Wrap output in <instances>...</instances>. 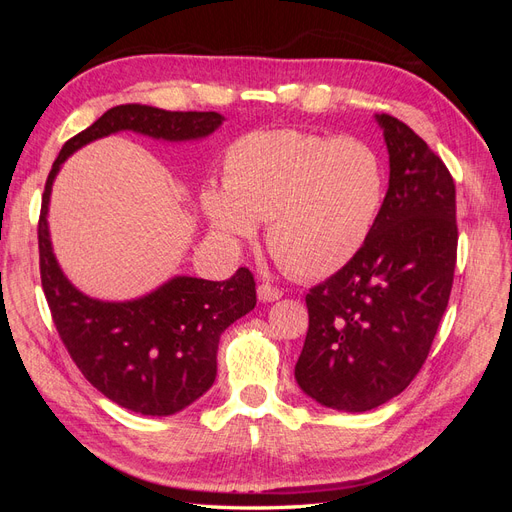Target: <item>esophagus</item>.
<instances>
[{
  "label": "esophagus",
  "instance_id": "34e87169",
  "mask_svg": "<svg viewBox=\"0 0 512 512\" xmlns=\"http://www.w3.org/2000/svg\"><path fill=\"white\" fill-rule=\"evenodd\" d=\"M282 294L284 292L277 286H271V284H260L258 286V301H262V303H271V301L282 299Z\"/></svg>",
  "mask_w": 512,
  "mask_h": 512
}]
</instances>
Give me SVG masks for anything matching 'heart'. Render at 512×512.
Masks as SVG:
<instances>
[{
	"instance_id": "obj_1",
	"label": "heart",
	"mask_w": 512,
	"mask_h": 512,
	"mask_svg": "<svg viewBox=\"0 0 512 512\" xmlns=\"http://www.w3.org/2000/svg\"><path fill=\"white\" fill-rule=\"evenodd\" d=\"M386 192L378 153L359 138L256 130L230 145L224 190L200 194L211 228L241 241L269 220L273 258L299 277H324L363 250Z\"/></svg>"
}]
</instances>
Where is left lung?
Wrapping results in <instances>:
<instances>
[{
  "mask_svg": "<svg viewBox=\"0 0 512 512\" xmlns=\"http://www.w3.org/2000/svg\"><path fill=\"white\" fill-rule=\"evenodd\" d=\"M376 121L389 190L363 250L307 292L309 329L294 367L307 397L342 412L386 404L421 371L457 262L451 173L404 121Z\"/></svg>",
  "mask_w": 512,
  "mask_h": 512,
  "instance_id": "8db88e82",
  "label": "left lung"
}]
</instances>
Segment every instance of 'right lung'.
<instances>
[{"label":"right lung","mask_w":512,"mask_h":512,"mask_svg":"<svg viewBox=\"0 0 512 512\" xmlns=\"http://www.w3.org/2000/svg\"><path fill=\"white\" fill-rule=\"evenodd\" d=\"M222 121L220 113L113 106L61 147L44 185L38 222L40 277L57 333L89 384L138 414H175L211 389L218 374L220 335L256 305L254 275L245 267L226 282L177 275L132 301L91 299L68 282L53 254L46 222L53 181L76 149L102 136L132 130L170 143L198 141Z\"/></svg>","instance_id":"right-lung-1"}]
</instances>
